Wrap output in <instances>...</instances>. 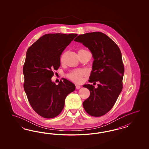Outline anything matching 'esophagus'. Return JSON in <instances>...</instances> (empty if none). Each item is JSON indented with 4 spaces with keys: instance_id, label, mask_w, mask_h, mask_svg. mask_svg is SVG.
Wrapping results in <instances>:
<instances>
[{
    "instance_id": "esophagus-1",
    "label": "esophagus",
    "mask_w": 149,
    "mask_h": 149,
    "mask_svg": "<svg viewBox=\"0 0 149 149\" xmlns=\"http://www.w3.org/2000/svg\"><path fill=\"white\" fill-rule=\"evenodd\" d=\"M75 87H76V88H77V89H80V87H81L80 86V85H75Z\"/></svg>"
}]
</instances>
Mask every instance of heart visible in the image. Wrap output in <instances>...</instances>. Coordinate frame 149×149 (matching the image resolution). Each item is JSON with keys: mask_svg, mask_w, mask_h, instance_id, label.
<instances>
[{"mask_svg": "<svg viewBox=\"0 0 149 149\" xmlns=\"http://www.w3.org/2000/svg\"><path fill=\"white\" fill-rule=\"evenodd\" d=\"M84 51H86L85 50H80L78 51V53L82 52ZM64 58V55H62L61 57V62H62ZM86 74V70H75L72 72H70L68 75V77L72 81L76 83H80L82 80V77Z\"/></svg>", "mask_w": 149, "mask_h": 149, "instance_id": "b5f03b06", "label": "heart"}]
</instances>
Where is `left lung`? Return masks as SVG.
<instances>
[{
    "label": "left lung",
    "mask_w": 149,
    "mask_h": 149,
    "mask_svg": "<svg viewBox=\"0 0 149 149\" xmlns=\"http://www.w3.org/2000/svg\"><path fill=\"white\" fill-rule=\"evenodd\" d=\"M75 41L87 47L94 61L88 81L98 82V87L85 85L90 91V97L83 102L85 111L91 116L100 117L109 112L115 103L123 88L124 65L117 44L102 32L87 33L76 38Z\"/></svg>",
    "instance_id": "obj_1"
}]
</instances>
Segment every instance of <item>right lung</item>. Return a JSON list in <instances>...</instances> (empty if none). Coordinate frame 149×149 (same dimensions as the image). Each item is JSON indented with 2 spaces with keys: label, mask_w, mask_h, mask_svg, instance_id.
<instances>
[{
  "label": "right lung",
  "mask_w": 149,
  "mask_h": 149,
  "mask_svg": "<svg viewBox=\"0 0 149 149\" xmlns=\"http://www.w3.org/2000/svg\"><path fill=\"white\" fill-rule=\"evenodd\" d=\"M77 34H46L27 50L23 67L24 90L32 108L46 118L58 116L66 97L75 90V85L64 79L58 85L51 81L54 70L61 65L60 57Z\"/></svg>",
  "instance_id": "add662e5"
}]
</instances>
